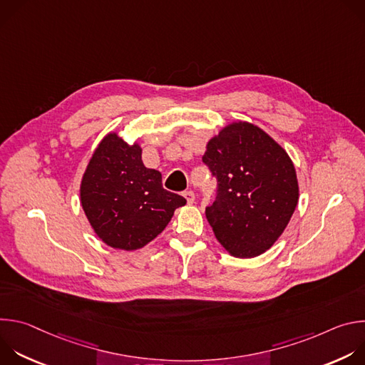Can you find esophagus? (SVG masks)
<instances>
[{"instance_id": "esophagus-1", "label": "esophagus", "mask_w": 365, "mask_h": 365, "mask_svg": "<svg viewBox=\"0 0 365 365\" xmlns=\"http://www.w3.org/2000/svg\"><path fill=\"white\" fill-rule=\"evenodd\" d=\"M183 196L186 197L187 203H193V202H195V193H193L192 190H186V192L183 193Z\"/></svg>"}]
</instances>
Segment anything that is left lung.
I'll return each mask as SVG.
<instances>
[{
	"instance_id": "obj_1",
	"label": "left lung",
	"mask_w": 365,
	"mask_h": 365,
	"mask_svg": "<svg viewBox=\"0 0 365 365\" xmlns=\"http://www.w3.org/2000/svg\"><path fill=\"white\" fill-rule=\"evenodd\" d=\"M202 162L217 179L206 220L234 257L269 250L287 227L299 199L294 166L262 128L232 123L210 140Z\"/></svg>"
}]
</instances>
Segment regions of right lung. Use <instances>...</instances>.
Here are the masks:
<instances>
[{
	"mask_svg": "<svg viewBox=\"0 0 365 365\" xmlns=\"http://www.w3.org/2000/svg\"><path fill=\"white\" fill-rule=\"evenodd\" d=\"M81 203L96 235L113 248L137 250L158 237L186 199L147 169L141 148L115 133L96 147L81 183Z\"/></svg>",
	"mask_w": 365,
	"mask_h": 365,
	"instance_id": "right-lung-1",
	"label": "right lung"
}]
</instances>
